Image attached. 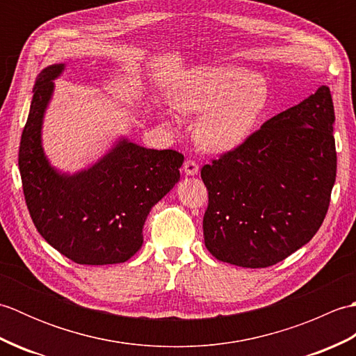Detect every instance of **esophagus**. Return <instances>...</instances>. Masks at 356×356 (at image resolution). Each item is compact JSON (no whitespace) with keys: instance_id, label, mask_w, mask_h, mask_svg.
<instances>
[{"instance_id":"1","label":"esophagus","mask_w":356,"mask_h":356,"mask_svg":"<svg viewBox=\"0 0 356 356\" xmlns=\"http://www.w3.org/2000/svg\"><path fill=\"white\" fill-rule=\"evenodd\" d=\"M184 171L188 174V176H194V174L199 172V165L193 159H186L184 163Z\"/></svg>"}]
</instances>
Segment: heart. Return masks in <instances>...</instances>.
<instances>
[{
	"label": "heart",
	"mask_w": 356,
	"mask_h": 356,
	"mask_svg": "<svg viewBox=\"0 0 356 356\" xmlns=\"http://www.w3.org/2000/svg\"><path fill=\"white\" fill-rule=\"evenodd\" d=\"M268 99L266 79L232 64L195 67L179 78L171 93L174 110L202 115L197 139L211 153H225L243 143L259 124Z\"/></svg>",
	"instance_id": "b5f03b06"
}]
</instances>
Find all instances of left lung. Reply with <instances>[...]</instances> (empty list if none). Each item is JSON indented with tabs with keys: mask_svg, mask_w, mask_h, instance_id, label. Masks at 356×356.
<instances>
[{
	"mask_svg": "<svg viewBox=\"0 0 356 356\" xmlns=\"http://www.w3.org/2000/svg\"><path fill=\"white\" fill-rule=\"evenodd\" d=\"M334 122L330 90L321 86L203 165V237L217 260L268 268L315 236L337 177Z\"/></svg>",
	"mask_w": 356,
	"mask_h": 356,
	"instance_id": "left-lung-1",
	"label": "left lung"
}]
</instances>
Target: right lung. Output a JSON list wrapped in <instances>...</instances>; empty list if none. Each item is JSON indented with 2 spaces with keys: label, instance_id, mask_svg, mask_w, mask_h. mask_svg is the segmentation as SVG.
<instances>
[{
  "label": "right lung",
  "instance_id": "1",
  "mask_svg": "<svg viewBox=\"0 0 356 356\" xmlns=\"http://www.w3.org/2000/svg\"><path fill=\"white\" fill-rule=\"evenodd\" d=\"M64 64L38 74L22 130L18 165L30 217L42 238L78 264L124 263L143 243L151 208L179 182L184 154L120 139L99 162L76 174L51 168L41 145L44 111Z\"/></svg>",
  "mask_w": 356,
  "mask_h": 356
}]
</instances>
